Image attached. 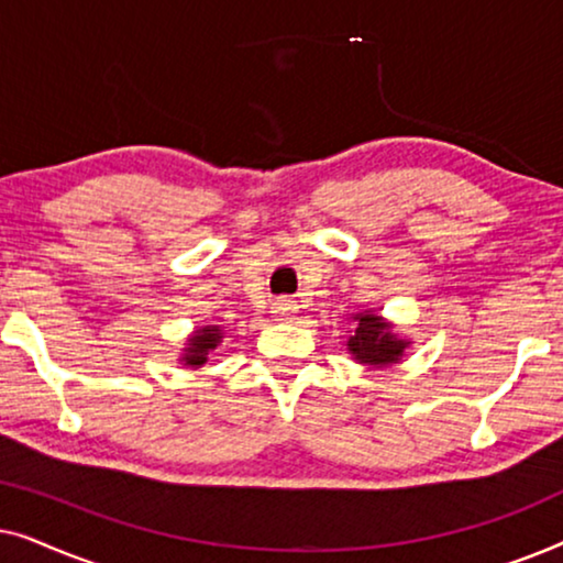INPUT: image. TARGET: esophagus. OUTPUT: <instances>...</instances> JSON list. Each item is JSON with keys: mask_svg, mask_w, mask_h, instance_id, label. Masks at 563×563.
Segmentation results:
<instances>
[{"mask_svg": "<svg viewBox=\"0 0 563 563\" xmlns=\"http://www.w3.org/2000/svg\"><path fill=\"white\" fill-rule=\"evenodd\" d=\"M272 312L276 320H291L299 312V305L291 297H279V299H274Z\"/></svg>", "mask_w": 563, "mask_h": 563, "instance_id": "esophagus-1", "label": "esophagus"}]
</instances>
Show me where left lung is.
Masks as SVG:
<instances>
[{
    "mask_svg": "<svg viewBox=\"0 0 563 563\" xmlns=\"http://www.w3.org/2000/svg\"><path fill=\"white\" fill-rule=\"evenodd\" d=\"M351 330L345 349H349L351 358L361 366L368 368H384L391 364H399L405 351L410 349L412 341L397 333L395 322L382 318L376 310H364L351 314Z\"/></svg>",
    "mask_w": 563,
    "mask_h": 563,
    "instance_id": "8db88e82",
    "label": "left lung"
}]
</instances>
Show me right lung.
<instances>
[{"label": "right lung", "mask_w": 563, "mask_h": 563, "mask_svg": "<svg viewBox=\"0 0 563 563\" xmlns=\"http://www.w3.org/2000/svg\"><path fill=\"white\" fill-rule=\"evenodd\" d=\"M222 338H225V330H222L220 325L197 328L195 333L187 338V343H184L179 361L184 366H191V368L205 366L207 356H210V353L218 349V345L222 343Z\"/></svg>", "instance_id": "obj_1"}]
</instances>
